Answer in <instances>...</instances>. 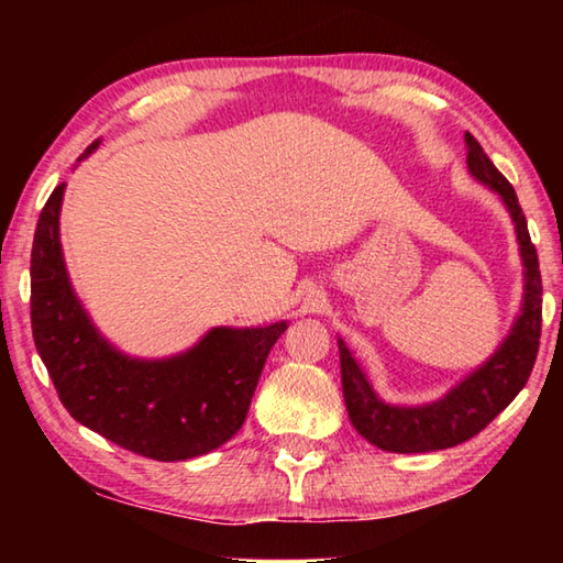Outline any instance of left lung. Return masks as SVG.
Instances as JSON below:
<instances>
[{
  "mask_svg": "<svg viewBox=\"0 0 563 563\" xmlns=\"http://www.w3.org/2000/svg\"><path fill=\"white\" fill-rule=\"evenodd\" d=\"M464 141L470 174L501 196L514 221L523 265L521 310L509 335L482 367L466 375L442 399L417 407L387 405L385 399H379L345 342L338 340L342 395H345L350 422L369 444L385 452H437L472 440L521 393L537 362L541 338V273L537 247L531 243L527 218L521 213L519 198L509 180L499 174L472 133H464Z\"/></svg>",
  "mask_w": 563,
  "mask_h": 563,
  "instance_id": "8db88e82",
  "label": "left lung"
}]
</instances>
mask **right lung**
<instances>
[{
    "label": "right lung",
    "mask_w": 563,
    "mask_h": 563,
    "mask_svg": "<svg viewBox=\"0 0 563 563\" xmlns=\"http://www.w3.org/2000/svg\"><path fill=\"white\" fill-rule=\"evenodd\" d=\"M99 141L84 151L87 158ZM79 158V161H81ZM64 184L42 208L32 245V332L62 405L89 430L158 462L213 452L241 430L265 357L288 322L213 328L186 352L136 360L93 328L59 243Z\"/></svg>",
    "instance_id": "obj_1"
}]
</instances>
